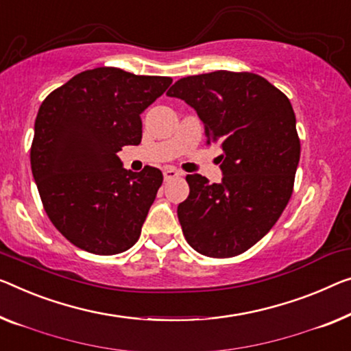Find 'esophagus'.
<instances>
[{
    "label": "esophagus",
    "instance_id": "obj_1",
    "mask_svg": "<svg viewBox=\"0 0 351 351\" xmlns=\"http://www.w3.org/2000/svg\"><path fill=\"white\" fill-rule=\"evenodd\" d=\"M178 176H181V173L175 169H165L164 170V180L165 181H170V180H173V178H178Z\"/></svg>",
    "mask_w": 351,
    "mask_h": 351
}]
</instances>
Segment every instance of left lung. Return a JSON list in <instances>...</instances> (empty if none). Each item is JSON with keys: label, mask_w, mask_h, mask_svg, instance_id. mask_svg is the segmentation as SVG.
<instances>
[{"label": "left lung", "mask_w": 351, "mask_h": 351, "mask_svg": "<svg viewBox=\"0 0 351 351\" xmlns=\"http://www.w3.org/2000/svg\"><path fill=\"white\" fill-rule=\"evenodd\" d=\"M167 96L182 99L219 145L222 182L187 175L178 205L186 241L198 254L228 258L273 228L289 203L301 145L289 97L252 72L216 71L178 80Z\"/></svg>", "instance_id": "8db88e82"}]
</instances>
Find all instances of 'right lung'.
Listing matches in <instances>:
<instances>
[{
  "label": "right lung",
  "instance_id": "add662e5",
  "mask_svg": "<svg viewBox=\"0 0 351 351\" xmlns=\"http://www.w3.org/2000/svg\"><path fill=\"white\" fill-rule=\"evenodd\" d=\"M170 85V77L96 67L42 102L31 171L47 216L77 247L114 255L137 243L164 176L123 169L118 151L142 142L140 114Z\"/></svg>",
  "mask_w": 351,
  "mask_h": 351
}]
</instances>
